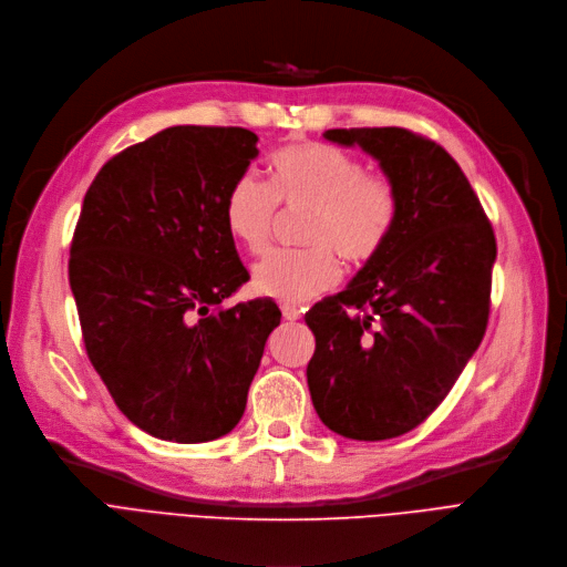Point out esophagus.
I'll list each match as a JSON object with an SVG mask.
<instances>
[{
    "instance_id": "esophagus-1",
    "label": "esophagus",
    "mask_w": 567,
    "mask_h": 567,
    "mask_svg": "<svg viewBox=\"0 0 567 567\" xmlns=\"http://www.w3.org/2000/svg\"><path fill=\"white\" fill-rule=\"evenodd\" d=\"M281 313L286 320H300L302 318V309L295 305H281Z\"/></svg>"
}]
</instances>
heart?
Returning <instances> with one entry per match:
<instances>
[{"label":"heart","mask_w":567,"mask_h":567,"mask_svg":"<svg viewBox=\"0 0 567 567\" xmlns=\"http://www.w3.org/2000/svg\"><path fill=\"white\" fill-rule=\"evenodd\" d=\"M279 205L305 207L302 239L309 249L275 251L254 265V288L286 305H302L339 281V260L364 265L379 256L396 226V188L369 175L364 161L337 147L302 143L269 158V186L239 175L224 200L230 237L249 254H262L272 237Z\"/></svg>","instance_id":"1"}]
</instances>
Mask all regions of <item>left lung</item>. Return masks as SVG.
<instances>
[{
    "label": "left lung",
    "instance_id": "obj_1",
    "mask_svg": "<svg viewBox=\"0 0 567 567\" xmlns=\"http://www.w3.org/2000/svg\"><path fill=\"white\" fill-rule=\"evenodd\" d=\"M396 188L385 249L307 316V383L318 417L353 441L415 429L447 396L489 320L496 237L460 164L409 128H330Z\"/></svg>",
    "mask_w": 567,
    "mask_h": 567
}]
</instances>
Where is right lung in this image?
<instances>
[{
    "mask_svg": "<svg viewBox=\"0 0 567 567\" xmlns=\"http://www.w3.org/2000/svg\"><path fill=\"white\" fill-rule=\"evenodd\" d=\"M256 143L239 126L164 128L107 161L80 209L69 284L87 358L117 409L161 441L233 431L281 322L272 300L212 309L249 281L224 200Z\"/></svg>",
    "mask_w": 567,
    "mask_h": 567,
    "instance_id": "obj_1",
    "label": "right lung"
}]
</instances>
